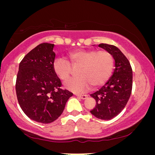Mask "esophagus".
<instances>
[{
	"mask_svg": "<svg viewBox=\"0 0 155 155\" xmlns=\"http://www.w3.org/2000/svg\"><path fill=\"white\" fill-rule=\"evenodd\" d=\"M76 96L78 97H80V98L82 99H85L87 97V95L85 94H76Z\"/></svg>",
	"mask_w": 155,
	"mask_h": 155,
	"instance_id": "obj_1",
	"label": "esophagus"
}]
</instances>
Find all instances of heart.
Segmentation results:
<instances>
[{"instance_id": "heart-1", "label": "heart", "mask_w": 155, "mask_h": 155, "mask_svg": "<svg viewBox=\"0 0 155 155\" xmlns=\"http://www.w3.org/2000/svg\"><path fill=\"white\" fill-rule=\"evenodd\" d=\"M68 58L73 68L80 67V77L69 80L65 87L74 92H82L101 86L109 80L113 72L114 58L107 51L95 49H77L70 52ZM53 68L57 76L63 81H67L72 73L71 64L62 58L54 61Z\"/></svg>"}]
</instances>
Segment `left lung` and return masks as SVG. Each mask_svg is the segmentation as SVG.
Wrapping results in <instances>:
<instances>
[{
	"instance_id": "1",
	"label": "left lung",
	"mask_w": 155,
	"mask_h": 155,
	"mask_svg": "<svg viewBox=\"0 0 155 155\" xmlns=\"http://www.w3.org/2000/svg\"><path fill=\"white\" fill-rule=\"evenodd\" d=\"M99 46L113 55L115 69L107 83L90 94L96 100V106L90 112L99 119L111 120L128 103L132 91L133 71L128 58L119 48L107 44H100Z\"/></svg>"
}]
</instances>
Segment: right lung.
Wrapping results in <instances>:
<instances>
[{"instance_id": "right-lung-1", "label": "right lung", "mask_w": 155, "mask_h": 155, "mask_svg": "<svg viewBox=\"0 0 155 155\" xmlns=\"http://www.w3.org/2000/svg\"><path fill=\"white\" fill-rule=\"evenodd\" d=\"M54 44L43 43L25 56L19 65L15 90L21 109L31 120L50 124L64 110L73 93L61 88L53 68Z\"/></svg>"}]
</instances>
